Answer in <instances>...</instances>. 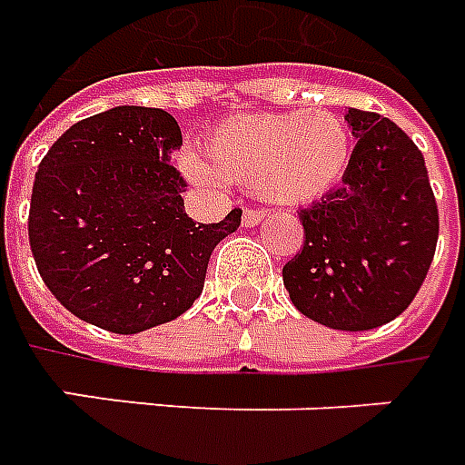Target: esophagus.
Masks as SVG:
<instances>
[{
	"label": "esophagus",
	"mask_w": 465,
	"mask_h": 465,
	"mask_svg": "<svg viewBox=\"0 0 465 465\" xmlns=\"http://www.w3.org/2000/svg\"><path fill=\"white\" fill-rule=\"evenodd\" d=\"M264 215H267V213H264V211H254V208H245V213H242V225H245V228H254L257 223H262V220H264Z\"/></svg>",
	"instance_id": "esophagus-1"
}]
</instances>
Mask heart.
<instances>
[{"instance_id": "heart-1", "label": "heart", "mask_w": 465, "mask_h": 465, "mask_svg": "<svg viewBox=\"0 0 465 465\" xmlns=\"http://www.w3.org/2000/svg\"><path fill=\"white\" fill-rule=\"evenodd\" d=\"M203 152L208 163L195 153L179 162L195 186L218 188L225 176L272 203L303 205L343 179L352 132L333 110L232 114L208 129Z\"/></svg>"}]
</instances>
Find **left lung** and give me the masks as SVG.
<instances>
[{"instance_id": "left-lung-1", "label": "left lung", "mask_w": 465, "mask_h": 465, "mask_svg": "<svg viewBox=\"0 0 465 465\" xmlns=\"http://www.w3.org/2000/svg\"><path fill=\"white\" fill-rule=\"evenodd\" d=\"M358 137L343 183L299 211L303 247L282 270L296 309L336 331L390 323L424 284L439 208L424 156L378 113L348 107Z\"/></svg>"}]
</instances>
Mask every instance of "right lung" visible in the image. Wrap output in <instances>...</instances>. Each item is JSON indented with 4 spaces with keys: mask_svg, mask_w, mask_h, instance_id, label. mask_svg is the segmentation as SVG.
<instances>
[{
    "mask_svg": "<svg viewBox=\"0 0 465 465\" xmlns=\"http://www.w3.org/2000/svg\"><path fill=\"white\" fill-rule=\"evenodd\" d=\"M181 144L169 113L122 104L75 122L38 163L31 252L78 319L129 336L173 321L203 292L211 252L242 211L208 225L188 218L171 163Z\"/></svg>",
    "mask_w": 465,
    "mask_h": 465,
    "instance_id": "1",
    "label": "right lung"
}]
</instances>
